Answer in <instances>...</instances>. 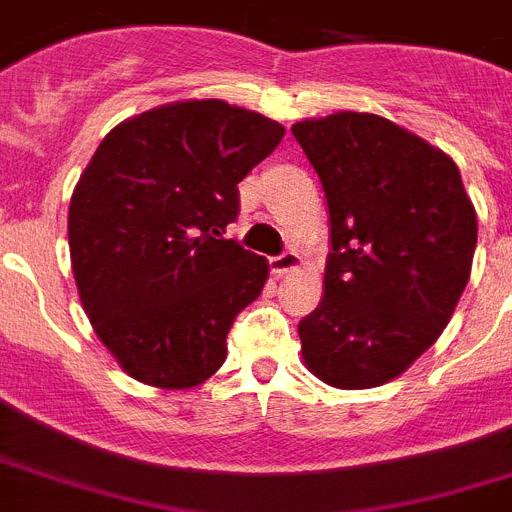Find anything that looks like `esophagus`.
Masks as SVG:
<instances>
[{
  "instance_id": "1",
  "label": "esophagus",
  "mask_w": 512,
  "mask_h": 512,
  "mask_svg": "<svg viewBox=\"0 0 512 512\" xmlns=\"http://www.w3.org/2000/svg\"><path fill=\"white\" fill-rule=\"evenodd\" d=\"M298 267H301V257H298L296 252H283V255L278 257H270V270H273V275H278V278L293 273Z\"/></svg>"
}]
</instances>
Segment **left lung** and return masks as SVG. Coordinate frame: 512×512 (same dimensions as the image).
<instances>
[{"mask_svg":"<svg viewBox=\"0 0 512 512\" xmlns=\"http://www.w3.org/2000/svg\"><path fill=\"white\" fill-rule=\"evenodd\" d=\"M331 222L324 298L298 324L308 372L365 390L403 375L449 324L477 247L457 163L400 124L336 112L293 124Z\"/></svg>","mask_w":512,"mask_h":512,"instance_id":"8db88e82","label":"left lung"}]
</instances>
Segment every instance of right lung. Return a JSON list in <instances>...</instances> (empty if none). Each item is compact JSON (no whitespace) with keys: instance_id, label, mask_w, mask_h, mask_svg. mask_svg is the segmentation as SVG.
Listing matches in <instances>:
<instances>
[{"instance_id":"1","label":"right lung","mask_w":512,"mask_h":512,"mask_svg":"<svg viewBox=\"0 0 512 512\" xmlns=\"http://www.w3.org/2000/svg\"><path fill=\"white\" fill-rule=\"evenodd\" d=\"M283 135L250 109L188 99L124 119L96 147L73 188L68 247L81 306L130 377L186 390L224 365L270 267L222 234L237 183Z\"/></svg>"}]
</instances>
